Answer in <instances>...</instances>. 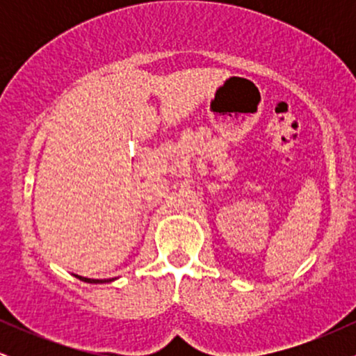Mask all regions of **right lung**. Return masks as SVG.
Here are the masks:
<instances>
[{
	"label": "right lung",
	"instance_id": "add662e5",
	"mask_svg": "<svg viewBox=\"0 0 356 356\" xmlns=\"http://www.w3.org/2000/svg\"><path fill=\"white\" fill-rule=\"evenodd\" d=\"M76 277L81 281H85V283H107V281H112V280H90V277H83V276H79L76 275Z\"/></svg>",
	"mask_w": 356,
	"mask_h": 356
}]
</instances>
